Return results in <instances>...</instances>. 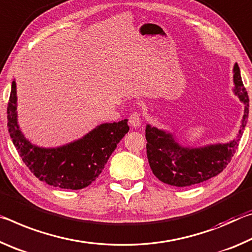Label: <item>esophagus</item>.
I'll list each match as a JSON object with an SVG mask.
<instances>
[{"mask_svg":"<svg viewBox=\"0 0 252 252\" xmlns=\"http://www.w3.org/2000/svg\"><path fill=\"white\" fill-rule=\"evenodd\" d=\"M128 122L130 124V126L139 127V126H141V124H142L141 114H139L138 111H134V113H131L129 118H128Z\"/></svg>","mask_w":252,"mask_h":252,"instance_id":"obj_1","label":"esophagus"}]
</instances>
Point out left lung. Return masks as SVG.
Wrapping results in <instances>:
<instances>
[{
    "instance_id": "obj_1",
    "label": "left lung",
    "mask_w": 252,
    "mask_h": 252,
    "mask_svg": "<svg viewBox=\"0 0 252 252\" xmlns=\"http://www.w3.org/2000/svg\"><path fill=\"white\" fill-rule=\"evenodd\" d=\"M233 92L245 104L239 134L225 144L204 147H184L167 131L146 126V152L151 170L163 183L172 187H191L217 176L230 163L239 145L249 115V97L243 86L238 63L233 67Z\"/></svg>"
}]
</instances>
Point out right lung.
Masks as SVG:
<instances>
[{"mask_svg": "<svg viewBox=\"0 0 252 252\" xmlns=\"http://www.w3.org/2000/svg\"><path fill=\"white\" fill-rule=\"evenodd\" d=\"M7 127L18 153L33 175L55 188L80 189L104 170L117 144L128 133L127 119L97 126L84 137L57 148L33 145L20 130L16 114V85L12 81L7 104Z\"/></svg>", "mask_w": 252, "mask_h": 252, "instance_id": "right-lung-1", "label": "right lung"}]
</instances>
